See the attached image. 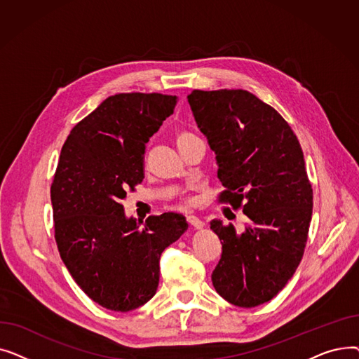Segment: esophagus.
<instances>
[{
  "mask_svg": "<svg viewBox=\"0 0 359 359\" xmlns=\"http://www.w3.org/2000/svg\"><path fill=\"white\" fill-rule=\"evenodd\" d=\"M187 219V222H189L194 229H196V230H201V229H203V222L198 218V217H194V215H189L186 218Z\"/></svg>",
  "mask_w": 359,
  "mask_h": 359,
  "instance_id": "obj_1",
  "label": "esophagus"
}]
</instances>
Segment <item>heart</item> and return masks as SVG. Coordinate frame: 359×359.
Here are the masks:
<instances>
[{"label": "heart", "instance_id": "heart-1", "mask_svg": "<svg viewBox=\"0 0 359 359\" xmlns=\"http://www.w3.org/2000/svg\"><path fill=\"white\" fill-rule=\"evenodd\" d=\"M192 137H195V135L189 134V132H186V130H180V132H177V137H176V140H177V144H179L180 141L187 140V138H192ZM187 205H189V203H186V206H187Z\"/></svg>", "mask_w": 359, "mask_h": 359}]
</instances>
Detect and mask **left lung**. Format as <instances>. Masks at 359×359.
Returning a JSON list of instances; mask_svg holds the SVG:
<instances>
[{"instance_id": "1", "label": "left lung", "mask_w": 359, "mask_h": 359, "mask_svg": "<svg viewBox=\"0 0 359 359\" xmlns=\"http://www.w3.org/2000/svg\"><path fill=\"white\" fill-rule=\"evenodd\" d=\"M187 102L215 153L219 199L248 217L243 231L211 221L222 244L212 285L237 307L268 303L292 278L307 243L313 189L303 149L287 121L250 91L194 90Z\"/></svg>"}]
</instances>
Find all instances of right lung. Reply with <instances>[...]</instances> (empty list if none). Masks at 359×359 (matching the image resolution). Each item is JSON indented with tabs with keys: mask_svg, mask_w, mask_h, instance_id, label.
<instances>
[{
	"mask_svg": "<svg viewBox=\"0 0 359 359\" xmlns=\"http://www.w3.org/2000/svg\"><path fill=\"white\" fill-rule=\"evenodd\" d=\"M176 96L121 93L72 128L50 186L55 240L79 287L126 313L154 297L160 256L187 230L182 214L126 217L122 199L144 179L145 144L172 115Z\"/></svg>",
	"mask_w": 359,
	"mask_h": 359,
	"instance_id": "add662e5",
	"label": "right lung"
}]
</instances>
